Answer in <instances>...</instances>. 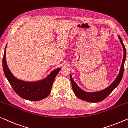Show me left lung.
Wrapping results in <instances>:
<instances>
[{"label":"left lung","mask_w":128,"mask_h":128,"mask_svg":"<svg viewBox=\"0 0 128 128\" xmlns=\"http://www.w3.org/2000/svg\"><path fill=\"white\" fill-rule=\"evenodd\" d=\"M118 38H119L120 42H121L122 46L123 47L124 50V56L122 59V64L120 68V72L118 73V75L115 80L108 87L104 89V90H99V91L96 92H86L85 90H82V89L78 86V85L75 82L74 80L72 78V74H70V81H71L72 85V88L74 91V93L79 99L81 100H83L84 101L88 102L91 103H95V102H102L103 100L106 98L113 91V90L116 86H118L120 84V81H121L122 77L123 76L124 73V64H125V61L126 60V48L125 47V46L123 43L121 37L119 35H118Z\"/></svg>","instance_id":"1"}]
</instances>
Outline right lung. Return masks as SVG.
<instances>
[{
  "label": "right lung",
  "instance_id": "add662e5",
  "mask_svg": "<svg viewBox=\"0 0 128 128\" xmlns=\"http://www.w3.org/2000/svg\"><path fill=\"white\" fill-rule=\"evenodd\" d=\"M7 45L3 55V68L5 76L14 91L21 98L30 101H38L47 98L50 94L54 81L60 68L52 70L46 78L38 81H26L18 79L12 74L7 64L6 58Z\"/></svg>",
  "mask_w": 128,
  "mask_h": 128
}]
</instances>
